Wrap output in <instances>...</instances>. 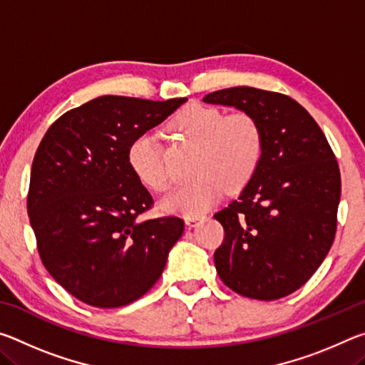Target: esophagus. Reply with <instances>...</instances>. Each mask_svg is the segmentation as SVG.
<instances>
[{
	"label": "esophagus",
	"mask_w": 365,
	"mask_h": 365,
	"mask_svg": "<svg viewBox=\"0 0 365 365\" xmlns=\"http://www.w3.org/2000/svg\"><path fill=\"white\" fill-rule=\"evenodd\" d=\"M202 215L201 214H195V215H185V224L187 225H195L197 220H201Z\"/></svg>",
	"instance_id": "34e87169"
}]
</instances>
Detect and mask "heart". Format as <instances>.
Returning a JSON list of instances; mask_svg holds the SVG:
<instances>
[{
    "mask_svg": "<svg viewBox=\"0 0 365 365\" xmlns=\"http://www.w3.org/2000/svg\"><path fill=\"white\" fill-rule=\"evenodd\" d=\"M172 128L183 140L197 146L193 180L180 185L160 200L165 212L195 215L205 212L224 193L225 187L243 188L259 168L264 151L261 123L248 113L224 117L222 110L188 104L174 120ZM130 169L138 180L154 191L169 187L160 141L153 133H141L127 150Z\"/></svg>",
    "mask_w": 365,
    "mask_h": 365,
    "instance_id": "heart-1",
    "label": "heart"
}]
</instances>
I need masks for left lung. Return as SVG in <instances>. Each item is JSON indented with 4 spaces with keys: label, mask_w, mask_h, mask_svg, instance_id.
I'll return each instance as SVG.
<instances>
[{
    "label": "left lung",
    "mask_w": 365,
    "mask_h": 365,
    "mask_svg": "<svg viewBox=\"0 0 365 365\" xmlns=\"http://www.w3.org/2000/svg\"><path fill=\"white\" fill-rule=\"evenodd\" d=\"M202 101L255 115L264 133L255 175L214 214L225 230L215 269L246 298H283L311 279L331 248L341 195L335 154L311 114L287 95L233 86Z\"/></svg>",
    "instance_id": "1"
}]
</instances>
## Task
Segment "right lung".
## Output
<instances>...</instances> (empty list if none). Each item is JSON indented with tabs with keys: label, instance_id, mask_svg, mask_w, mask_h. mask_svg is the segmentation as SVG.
<instances>
[{
	"label": "right lung",
	"instance_id": "add662e5",
	"mask_svg": "<svg viewBox=\"0 0 365 365\" xmlns=\"http://www.w3.org/2000/svg\"><path fill=\"white\" fill-rule=\"evenodd\" d=\"M185 101L95 98L61 115L35 153L27 212L40 257L86 304L120 307L141 298L182 237V219H138L153 197L127 150Z\"/></svg>",
	"mask_w": 365,
	"mask_h": 365
}]
</instances>
